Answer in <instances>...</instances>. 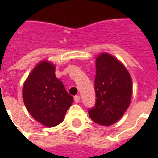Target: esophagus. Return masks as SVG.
<instances>
[{"instance_id": "34e87169", "label": "esophagus", "mask_w": 158, "mask_h": 158, "mask_svg": "<svg viewBox=\"0 0 158 158\" xmlns=\"http://www.w3.org/2000/svg\"><path fill=\"white\" fill-rule=\"evenodd\" d=\"M79 101H80V97H79V96H74V102H75L76 103H79Z\"/></svg>"}]
</instances>
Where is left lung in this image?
Masks as SVG:
<instances>
[{"label": "left lung", "instance_id": "1", "mask_svg": "<svg viewBox=\"0 0 158 158\" xmlns=\"http://www.w3.org/2000/svg\"><path fill=\"white\" fill-rule=\"evenodd\" d=\"M96 104L88 109V113L96 123L112 125L129 107L132 96V80L124 66L109 54L100 55L96 58Z\"/></svg>", "mask_w": 158, "mask_h": 158}]
</instances>
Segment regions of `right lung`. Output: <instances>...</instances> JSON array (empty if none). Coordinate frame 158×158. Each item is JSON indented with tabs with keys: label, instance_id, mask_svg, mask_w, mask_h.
Returning a JSON list of instances; mask_svg holds the SVG:
<instances>
[{
	"label": "right lung",
	"instance_id": "right-lung-1",
	"mask_svg": "<svg viewBox=\"0 0 158 158\" xmlns=\"http://www.w3.org/2000/svg\"><path fill=\"white\" fill-rule=\"evenodd\" d=\"M26 108L43 125L54 127L62 122L73 98L55 75L52 63L40 62L24 83L23 90Z\"/></svg>",
	"mask_w": 158,
	"mask_h": 158
}]
</instances>
